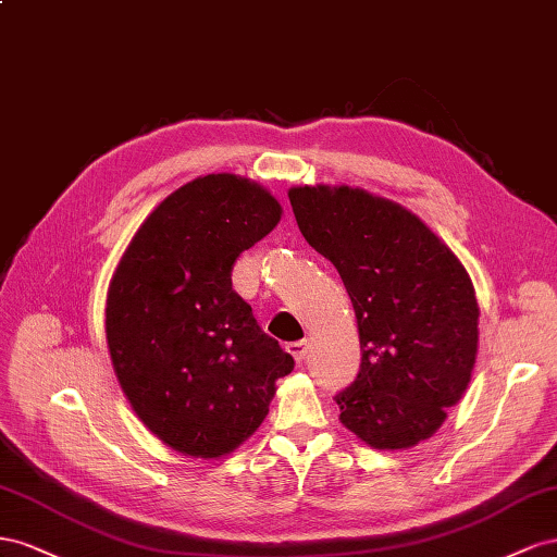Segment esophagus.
Masks as SVG:
<instances>
[{
    "mask_svg": "<svg viewBox=\"0 0 557 557\" xmlns=\"http://www.w3.org/2000/svg\"><path fill=\"white\" fill-rule=\"evenodd\" d=\"M287 349H289V355L300 363V361L306 359V355H308L310 343H308V341H294V343L287 345Z\"/></svg>",
    "mask_w": 557,
    "mask_h": 557,
    "instance_id": "34e87169",
    "label": "esophagus"
}]
</instances>
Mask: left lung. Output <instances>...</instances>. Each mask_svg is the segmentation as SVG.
Masks as SVG:
<instances>
[{"mask_svg":"<svg viewBox=\"0 0 557 557\" xmlns=\"http://www.w3.org/2000/svg\"><path fill=\"white\" fill-rule=\"evenodd\" d=\"M289 200L357 314L361 367L336 394L341 422L377 450L418 446L462 399L479 355L481 310L469 273L399 202L324 184L294 186Z\"/></svg>","mask_w":557,"mask_h":557,"instance_id":"left-lung-1","label":"left lung"}]
</instances>
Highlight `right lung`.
I'll return each mask as SVG.
<instances>
[{
  "label": "right lung",
  "mask_w": 557,
  "mask_h": 557,
  "mask_svg": "<svg viewBox=\"0 0 557 557\" xmlns=\"http://www.w3.org/2000/svg\"><path fill=\"white\" fill-rule=\"evenodd\" d=\"M280 202L237 174H205L139 226L107 294V345L123 394L165 446L228 455L268 416L294 357L233 292L235 259L277 226Z\"/></svg>",
  "instance_id": "right-lung-1"
}]
</instances>
